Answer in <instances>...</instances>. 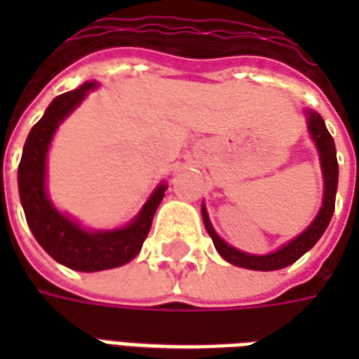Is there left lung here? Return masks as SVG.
<instances>
[{
	"instance_id": "left-lung-1",
	"label": "left lung",
	"mask_w": 359,
	"mask_h": 359,
	"mask_svg": "<svg viewBox=\"0 0 359 359\" xmlns=\"http://www.w3.org/2000/svg\"><path fill=\"white\" fill-rule=\"evenodd\" d=\"M308 117V133L311 140L316 144L317 154H319V163H321V171H323V203L321 210L316 215V219L309 223V226L300 233L296 238L288 241L283 244L280 248L265 254V256H257V254H246L242 250H236L231 244H226L211 225L210 215L205 205H202V217L205 231L210 233L211 241L215 244V250L219 256L226 259L229 264L238 265L244 269L254 271H277L283 267L292 265L296 259H300L308 250H311L317 244V241L323 236L325 229L329 226L334 211V198H337V187H339V163H337V148H334V140L325 126L323 117L317 111H306Z\"/></svg>"
}]
</instances>
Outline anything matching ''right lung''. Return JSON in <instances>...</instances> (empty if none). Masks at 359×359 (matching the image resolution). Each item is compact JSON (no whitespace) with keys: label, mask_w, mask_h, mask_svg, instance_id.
Here are the masks:
<instances>
[{"label":"right lung","mask_w":359,"mask_h":359,"mask_svg":"<svg viewBox=\"0 0 359 359\" xmlns=\"http://www.w3.org/2000/svg\"><path fill=\"white\" fill-rule=\"evenodd\" d=\"M97 82H84L81 88L57 95L43 117L28 134L19 163V196L27 223L38 244L55 262L69 269H113L138 256L151 226V219L163 200L167 184L161 182L144 203L140 213L121 229L90 231L53 205L46 188V159L57 126L73 113Z\"/></svg>","instance_id":"obj_1"}]
</instances>
